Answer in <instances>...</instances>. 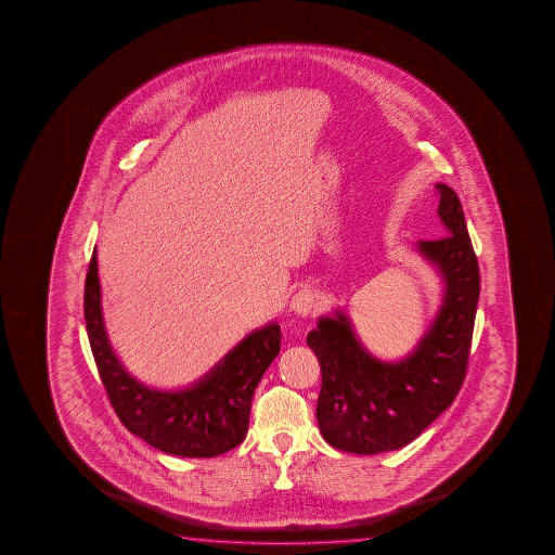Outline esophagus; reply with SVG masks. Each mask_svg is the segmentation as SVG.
Here are the masks:
<instances>
[{
  "mask_svg": "<svg viewBox=\"0 0 555 555\" xmlns=\"http://www.w3.org/2000/svg\"><path fill=\"white\" fill-rule=\"evenodd\" d=\"M317 305V297L310 289H301L299 293H295L292 299V310L299 317H307L314 309Z\"/></svg>",
  "mask_w": 555,
  "mask_h": 555,
  "instance_id": "esophagus-1",
  "label": "esophagus"
}]
</instances>
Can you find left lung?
<instances>
[{
	"instance_id": "1",
	"label": "left lung",
	"mask_w": 555,
	"mask_h": 555,
	"mask_svg": "<svg viewBox=\"0 0 555 555\" xmlns=\"http://www.w3.org/2000/svg\"><path fill=\"white\" fill-rule=\"evenodd\" d=\"M435 189L447 236L420 241L417 250L441 273L444 297L414 351L392 363L376 359L339 310L322 317L307 336L322 371L320 433L339 451L402 449L454 402L464 383L479 299L478 258L456 192L447 184Z\"/></svg>"
}]
</instances>
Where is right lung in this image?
<instances>
[{
    "label": "right lung",
    "mask_w": 555,
    "mask_h": 555,
    "mask_svg": "<svg viewBox=\"0 0 555 555\" xmlns=\"http://www.w3.org/2000/svg\"><path fill=\"white\" fill-rule=\"evenodd\" d=\"M83 310L104 390L128 431L157 451L184 459H211L245 441L254 390L280 353V324L254 330L189 388L157 390L133 378L108 341L96 250L85 280Z\"/></svg>",
    "instance_id": "right-lung-1"
}]
</instances>
